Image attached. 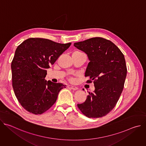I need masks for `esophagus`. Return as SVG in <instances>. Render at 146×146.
I'll use <instances>...</instances> for the list:
<instances>
[{"label":"esophagus","mask_w":146,"mask_h":146,"mask_svg":"<svg viewBox=\"0 0 146 146\" xmlns=\"http://www.w3.org/2000/svg\"><path fill=\"white\" fill-rule=\"evenodd\" d=\"M68 87H69V88H70V89H72L73 90H78V88L77 87H76V86H74L69 85Z\"/></svg>","instance_id":"esophagus-1"}]
</instances>
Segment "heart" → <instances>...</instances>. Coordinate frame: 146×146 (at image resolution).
<instances>
[{"label":"heart","mask_w":146,"mask_h":146,"mask_svg":"<svg viewBox=\"0 0 146 146\" xmlns=\"http://www.w3.org/2000/svg\"><path fill=\"white\" fill-rule=\"evenodd\" d=\"M81 53H82V52H81Z\"/></svg>","instance_id":"heart-1"}]
</instances>
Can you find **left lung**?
I'll return each mask as SVG.
<instances>
[{"instance_id":"left-lung-1","label":"left lung","mask_w":146,"mask_h":146,"mask_svg":"<svg viewBox=\"0 0 146 146\" xmlns=\"http://www.w3.org/2000/svg\"><path fill=\"white\" fill-rule=\"evenodd\" d=\"M74 46L87 54L90 62L85 76L95 88L77 106L89 118L105 116L115 107L123 88L127 73L124 55L111 41L102 37L74 43Z\"/></svg>"}]
</instances>
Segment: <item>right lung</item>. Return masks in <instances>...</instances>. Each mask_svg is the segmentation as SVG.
Wrapping results in <instances>:
<instances>
[{"label":"right lung","instance_id":"1","mask_svg":"<svg viewBox=\"0 0 146 146\" xmlns=\"http://www.w3.org/2000/svg\"><path fill=\"white\" fill-rule=\"evenodd\" d=\"M71 45L43 38H29L19 45L11 62L12 85L19 103L26 110L41 114L55 103L62 83L47 81V70Z\"/></svg>","mask_w":146,"mask_h":146}]
</instances>
